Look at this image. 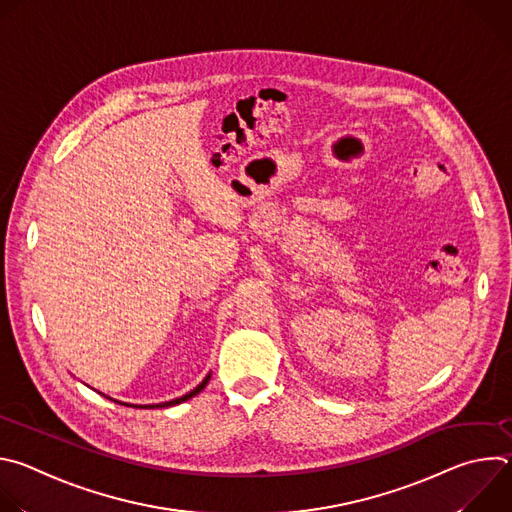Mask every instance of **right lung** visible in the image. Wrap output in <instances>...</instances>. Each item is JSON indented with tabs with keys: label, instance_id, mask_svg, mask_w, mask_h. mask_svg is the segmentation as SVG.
I'll list each match as a JSON object with an SVG mask.
<instances>
[{
	"label": "right lung",
	"instance_id": "obj_1",
	"mask_svg": "<svg viewBox=\"0 0 512 512\" xmlns=\"http://www.w3.org/2000/svg\"><path fill=\"white\" fill-rule=\"evenodd\" d=\"M208 381H210V375H206V377H204V381H202V383H200L196 389H192L190 393H186V395H182V397H178V399H172V401H166V403H158V405H137V407H139V409H148V407H150V409H154V407H172V405L184 403V401L192 399L194 395H198V393H200V391L206 387V383H208ZM117 403H119V401H117ZM123 405H125V403H123Z\"/></svg>",
	"mask_w": 512,
	"mask_h": 512
}]
</instances>
